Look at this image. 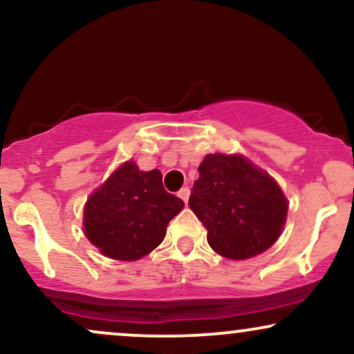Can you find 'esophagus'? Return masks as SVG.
<instances>
[{
    "label": "esophagus",
    "instance_id": "esophagus-1",
    "mask_svg": "<svg viewBox=\"0 0 354 354\" xmlns=\"http://www.w3.org/2000/svg\"><path fill=\"white\" fill-rule=\"evenodd\" d=\"M178 196H180L185 203H188V200H189V188H188V186H185V188H181L180 191H178Z\"/></svg>",
    "mask_w": 354,
    "mask_h": 354
}]
</instances>
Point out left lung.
Listing matches in <instances>:
<instances>
[{"label":"left lung","mask_w":354,"mask_h":354,"mask_svg":"<svg viewBox=\"0 0 354 354\" xmlns=\"http://www.w3.org/2000/svg\"><path fill=\"white\" fill-rule=\"evenodd\" d=\"M189 208L208 230L218 254L248 259L273 246L288 214L284 193L270 174L241 154H206Z\"/></svg>","instance_id":"left-lung-1"}]
</instances>
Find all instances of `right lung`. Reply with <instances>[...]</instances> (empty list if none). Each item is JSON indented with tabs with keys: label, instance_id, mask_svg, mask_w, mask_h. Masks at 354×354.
Segmentation results:
<instances>
[{
	"label": "right lung",
	"instance_id": "obj_1",
	"mask_svg": "<svg viewBox=\"0 0 354 354\" xmlns=\"http://www.w3.org/2000/svg\"><path fill=\"white\" fill-rule=\"evenodd\" d=\"M183 206L165 189L161 171H140L126 161L88 198L84 234L108 258L136 261L163 241L166 226Z\"/></svg>",
	"mask_w": 354,
	"mask_h": 354
}]
</instances>
